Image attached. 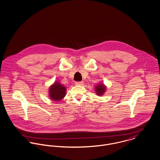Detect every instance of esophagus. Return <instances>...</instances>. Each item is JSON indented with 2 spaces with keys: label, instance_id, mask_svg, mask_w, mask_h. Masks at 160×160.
<instances>
[{
  "label": "esophagus",
  "instance_id": "esophagus-1",
  "mask_svg": "<svg viewBox=\"0 0 160 160\" xmlns=\"http://www.w3.org/2000/svg\"><path fill=\"white\" fill-rule=\"evenodd\" d=\"M76 85H78V86H82L84 82L82 81H77L75 82Z\"/></svg>",
  "mask_w": 160,
  "mask_h": 160
}]
</instances>
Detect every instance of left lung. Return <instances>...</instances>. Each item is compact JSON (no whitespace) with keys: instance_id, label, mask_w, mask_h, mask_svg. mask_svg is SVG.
<instances>
[{"instance_id":"1","label":"left lung","mask_w":160,"mask_h":160,"mask_svg":"<svg viewBox=\"0 0 160 160\" xmlns=\"http://www.w3.org/2000/svg\"><path fill=\"white\" fill-rule=\"evenodd\" d=\"M105 87L106 86H104V84H98V85H97L95 88V91L97 93V95H98V96L102 95L103 94V93L106 91Z\"/></svg>"}]
</instances>
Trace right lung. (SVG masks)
Segmentation results:
<instances>
[{
  "label": "right lung",
  "mask_w": 160,
  "mask_h": 160,
  "mask_svg": "<svg viewBox=\"0 0 160 160\" xmlns=\"http://www.w3.org/2000/svg\"><path fill=\"white\" fill-rule=\"evenodd\" d=\"M48 91L50 99L56 102L62 100L66 95V88L58 82H55L50 87Z\"/></svg>",
  "instance_id": "add662e5"
}]
</instances>
